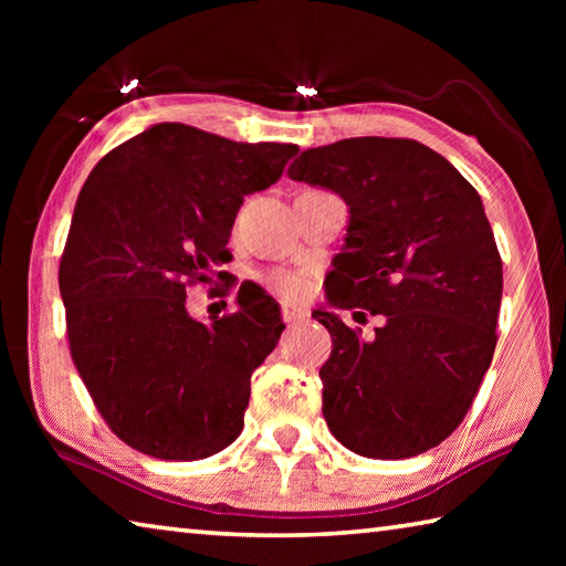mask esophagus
<instances>
[{
  "label": "esophagus",
  "instance_id": "1",
  "mask_svg": "<svg viewBox=\"0 0 566 566\" xmlns=\"http://www.w3.org/2000/svg\"><path fill=\"white\" fill-rule=\"evenodd\" d=\"M310 317V312L304 310V306H296V304H282V319L284 322H302Z\"/></svg>",
  "mask_w": 566,
  "mask_h": 566
}]
</instances>
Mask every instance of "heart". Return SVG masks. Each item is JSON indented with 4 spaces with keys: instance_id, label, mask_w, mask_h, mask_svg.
Returning <instances> with one entry per match:
<instances>
[{
    "instance_id": "1",
    "label": "heart",
    "mask_w": 566,
    "mask_h": 566,
    "mask_svg": "<svg viewBox=\"0 0 566 566\" xmlns=\"http://www.w3.org/2000/svg\"><path fill=\"white\" fill-rule=\"evenodd\" d=\"M266 286L272 292H276L284 300H300V296L306 292V274L302 272H290V270H280V272H270L264 276Z\"/></svg>"
}]
</instances>
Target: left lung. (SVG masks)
I'll use <instances>...</instances> for the list:
<instances>
[{"label":"left lung","instance_id":"1","mask_svg":"<svg viewBox=\"0 0 566 566\" xmlns=\"http://www.w3.org/2000/svg\"><path fill=\"white\" fill-rule=\"evenodd\" d=\"M286 175L349 207L329 304L385 317L361 339L339 314H312L334 342L319 369L332 434L369 459L427 452L462 424L496 347L502 260L482 197L415 139H342Z\"/></svg>","mask_w":566,"mask_h":566}]
</instances>
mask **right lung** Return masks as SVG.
Segmentation results:
<instances>
[{"instance_id":"right-lung-1","label":"right lung","mask_w":566,"mask_h":566,"mask_svg":"<svg viewBox=\"0 0 566 566\" xmlns=\"http://www.w3.org/2000/svg\"><path fill=\"white\" fill-rule=\"evenodd\" d=\"M296 151L161 122L84 181L60 264L66 334L99 415L137 452L191 462L242 432L249 379L284 329L280 304L239 290L237 312L205 324L187 286L229 280L239 207Z\"/></svg>"}]
</instances>
